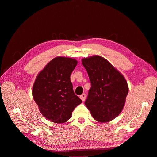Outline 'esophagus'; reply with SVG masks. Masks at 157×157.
Returning a JSON list of instances; mask_svg holds the SVG:
<instances>
[{"label":"esophagus","instance_id":"34e87169","mask_svg":"<svg viewBox=\"0 0 157 157\" xmlns=\"http://www.w3.org/2000/svg\"><path fill=\"white\" fill-rule=\"evenodd\" d=\"M80 98L82 99V101H84L85 100V99H86V94H82L81 96H80Z\"/></svg>","mask_w":157,"mask_h":157}]
</instances>
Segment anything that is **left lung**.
<instances>
[{
  "label": "left lung",
  "instance_id": "1",
  "mask_svg": "<svg viewBox=\"0 0 157 157\" xmlns=\"http://www.w3.org/2000/svg\"><path fill=\"white\" fill-rule=\"evenodd\" d=\"M91 82L85 105L95 120L109 122L122 111L128 93L125 78L105 58L93 56L82 59Z\"/></svg>",
  "mask_w": 157,
  "mask_h": 157
}]
</instances>
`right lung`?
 <instances>
[{
  "label": "right lung",
  "instance_id": "right-lung-1",
  "mask_svg": "<svg viewBox=\"0 0 157 157\" xmlns=\"http://www.w3.org/2000/svg\"><path fill=\"white\" fill-rule=\"evenodd\" d=\"M77 61L65 57L52 59L37 75L33 86V97L47 119L63 123L72 116L82 100L73 92L70 76Z\"/></svg>",
  "mask_w": 157,
  "mask_h": 157
}]
</instances>
